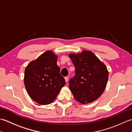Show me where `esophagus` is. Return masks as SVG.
Listing matches in <instances>:
<instances>
[{"instance_id":"1","label":"esophagus","mask_w":132,"mask_h":132,"mask_svg":"<svg viewBox=\"0 0 132 132\" xmlns=\"http://www.w3.org/2000/svg\"><path fill=\"white\" fill-rule=\"evenodd\" d=\"M64 79H65L66 82H68V81H69V77H66L65 78H64Z\"/></svg>"}]
</instances>
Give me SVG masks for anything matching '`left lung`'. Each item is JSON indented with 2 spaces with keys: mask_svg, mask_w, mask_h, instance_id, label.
Wrapping results in <instances>:
<instances>
[{
  "mask_svg": "<svg viewBox=\"0 0 132 132\" xmlns=\"http://www.w3.org/2000/svg\"><path fill=\"white\" fill-rule=\"evenodd\" d=\"M75 67V75L69 81V89L74 97L82 104L96 100L106 87L108 71L104 64L91 51L83 50L70 54Z\"/></svg>",
  "mask_w": 132,
  "mask_h": 132,
  "instance_id": "obj_1",
  "label": "left lung"
}]
</instances>
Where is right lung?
Instances as JSON below:
<instances>
[{"instance_id": "right-lung-1", "label": "right lung", "mask_w": 132, "mask_h": 132, "mask_svg": "<svg viewBox=\"0 0 132 132\" xmlns=\"http://www.w3.org/2000/svg\"><path fill=\"white\" fill-rule=\"evenodd\" d=\"M57 55L47 50L28 64L24 82L31 99L41 105L52 103L65 85L57 64Z\"/></svg>"}]
</instances>
